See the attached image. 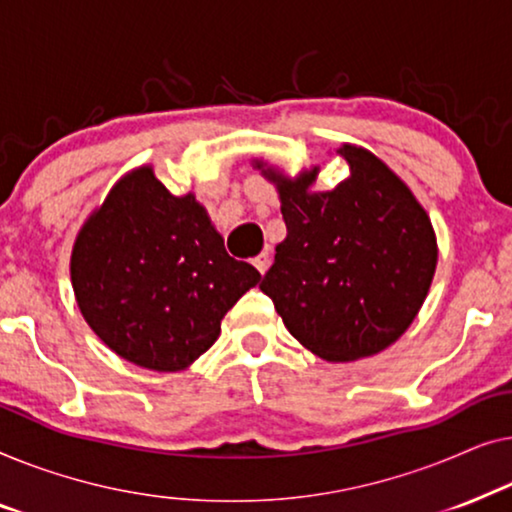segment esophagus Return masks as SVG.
<instances>
[{"label": "esophagus", "instance_id": "obj_1", "mask_svg": "<svg viewBox=\"0 0 512 512\" xmlns=\"http://www.w3.org/2000/svg\"><path fill=\"white\" fill-rule=\"evenodd\" d=\"M253 264L257 266V271L262 273V276H264L266 269H269V253H262V255H257V257L253 259Z\"/></svg>", "mask_w": 512, "mask_h": 512}]
</instances>
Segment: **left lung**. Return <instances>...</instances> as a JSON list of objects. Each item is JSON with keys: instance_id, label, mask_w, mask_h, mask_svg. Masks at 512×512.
<instances>
[{"instance_id": "obj_1", "label": "left lung", "mask_w": 512, "mask_h": 512, "mask_svg": "<svg viewBox=\"0 0 512 512\" xmlns=\"http://www.w3.org/2000/svg\"><path fill=\"white\" fill-rule=\"evenodd\" d=\"M350 176L313 192L318 167L287 178L257 160L280 194L287 236L259 290L285 327L327 362L385 350L427 299L438 262L431 220L408 185L369 150H336Z\"/></svg>"}]
</instances>
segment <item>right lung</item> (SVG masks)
Listing matches in <instances>:
<instances>
[{"mask_svg":"<svg viewBox=\"0 0 512 512\" xmlns=\"http://www.w3.org/2000/svg\"><path fill=\"white\" fill-rule=\"evenodd\" d=\"M259 278L253 264L227 255L194 194L174 197L153 167L111 187L71 250L85 322L115 355L150 371H183L204 355Z\"/></svg>","mask_w":512,"mask_h":512,"instance_id":"obj_1","label":"right lung"}]
</instances>
